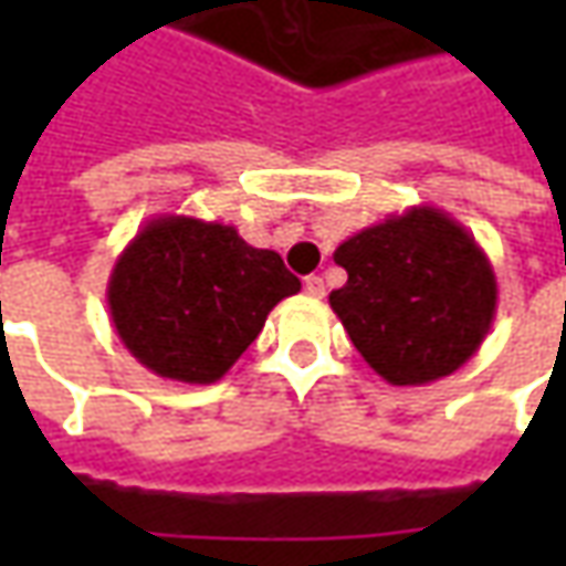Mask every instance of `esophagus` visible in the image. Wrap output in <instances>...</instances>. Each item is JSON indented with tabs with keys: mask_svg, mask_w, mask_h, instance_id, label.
<instances>
[{
	"mask_svg": "<svg viewBox=\"0 0 566 566\" xmlns=\"http://www.w3.org/2000/svg\"><path fill=\"white\" fill-rule=\"evenodd\" d=\"M305 295L324 298V280H321V276H305Z\"/></svg>",
	"mask_w": 566,
	"mask_h": 566,
	"instance_id": "esophagus-1",
	"label": "esophagus"
}]
</instances>
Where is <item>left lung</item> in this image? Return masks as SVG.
<instances>
[{"instance_id": "1", "label": "left lung", "mask_w": 566, "mask_h": 566, "mask_svg": "<svg viewBox=\"0 0 566 566\" xmlns=\"http://www.w3.org/2000/svg\"><path fill=\"white\" fill-rule=\"evenodd\" d=\"M331 293L353 346L394 387L463 368L489 337L497 280L489 254L441 207H409L339 242Z\"/></svg>"}]
</instances>
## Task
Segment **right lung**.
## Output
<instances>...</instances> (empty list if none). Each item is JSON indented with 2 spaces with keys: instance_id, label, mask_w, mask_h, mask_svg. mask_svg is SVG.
<instances>
[{
  "instance_id": "obj_1",
  "label": "right lung",
  "mask_w": 566,
  "mask_h": 566,
  "mask_svg": "<svg viewBox=\"0 0 566 566\" xmlns=\"http://www.w3.org/2000/svg\"><path fill=\"white\" fill-rule=\"evenodd\" d=\"M302 290L271 249L186 213L147 220L122 249L106 305L122 346L157 378L213 384L261 334L276 302Z\"/></svg>"
}]
</instances>
